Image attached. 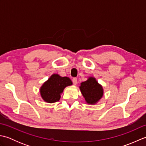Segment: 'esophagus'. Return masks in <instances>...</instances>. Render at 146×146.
I'll list each match as a JSON object with an SVG mask.
<instances>
[{
  "mask_svg": "<svg viewBox=\"0 0 146 146\" xmlns=\"http://www.w3.org/2000/svg\"><path fill=\"white\" fill-rule=\"evenodd\" d=\"M72 82H73L74 85H76V83H77V78H73L72 79Z\"/></svg>",
  "mask_w": 146,
  "mask_h": 146,
  "instance_id": "esophagus-1",
  "label": "esophagus"
}]
</instances>
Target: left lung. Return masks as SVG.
<instances>
[{
    "instance_id": "left-lung-1",
    "label": "left lung",
    "mask_w": 146,
    "mask_h": 146,
    "mask_svg": "<svg viewBox=\"0 0 146 146\" xmlns=\"http://www.w3.org/2000/svg\"><path fill=\"white\" fill-rule=\"evenodd\" d=\"M80 88L86 103L89 104H95L104 94L103 88L94 77H90L82 82Z\"/></svg>"
}]
</instances>
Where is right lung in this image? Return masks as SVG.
Returning <instances> with one entry per match:
<instances>
[{
	"mask_svg": "<svg viewBox=\"0 0 146 146\" xmlns=\"http://www.w3.org/2000/svg\"><path fill=\"white\" fill-rule=\"evenodd\" d=\"M72 85L68 77H61L58 74L51 76L40 88L41 97L48 103H54L60 100L61 94L67 86Z\"/></svg>",
	"mask_w": 146,
	"mask_h": 146,
	"instance_id": "right-lung-1",
	"label": "right lung"
}]
</instances>
